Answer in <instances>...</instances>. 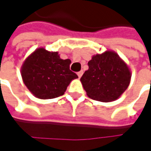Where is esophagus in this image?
Returning <instances> with one entry per match:
<instances>
[{
	"label": "esophagus",
	"instance_id": "1",
	"mask_svg": "<svg viewBox=\"0 0 151 151\" xmlns=\"http://www.w3.org/2000/svg\"><path fill=\"white\" fill-rule=\"evenodd\" d=\"M82 74H83V72H82V71H80V72H78V73H77V75H78V77L79 78H81V76H82Z\"/></svg>",
	"mask_w": 151,
	"mask_h": 151
}]
</instances>
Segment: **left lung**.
<instances>
[{
  "label": "left lung",
  "mask_w": 151,
  "mask_h": 151,
  "mask_svg": "<svg viewBox=\"0 0 151 151\" xmlns=\"http://www.w3.org/2000/svg\"><path fill=\"white\" fill-rule=\"evenodd\" d=\"M88 66L80 81L87 96L94 101H114L130 83V69L115 51L106 50L93 56Z\"/></svg>",
  "instance_id": "8db88e82"
}]
</instances>
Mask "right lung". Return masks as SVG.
Here are the masks:
<instances>
[{
    "label": "right lung",
    "mask_w": 151,
    "mask_h": 151,
    "mask_svg": "<svg viewBox=\"0 0 151 151\" xmlns=\"http://www.w3.org/2000/svg\"><path fill=\"white\" fill-rule=\"evenodd\" d=\"M70 64L71 60L60 58L58 51L38 48L24 60L21 75L35 97L54 99L63 95L71 81L78 78L70 70Z\"/></svg>",
    "instance_id": "right-lung-1"
}]
</instances>
